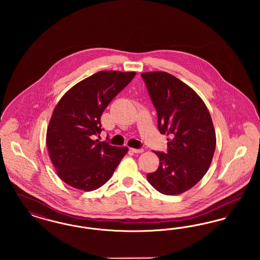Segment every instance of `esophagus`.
I'll return each mask as SVG.
<instances>
[{"mask_svg":"<svg viewBox=\"0 0 260 260\" xmlns=\"http://www.w3.org/2000/svg\"><path fill=\"white\" fill-rule=\"evenodd\" d=\"M131 151H132V152H134V153H142L144 150L142 148H131Z\"/></svg>","mask_w":260,"mask_h":260,"instance_id":"1","label":"esophagus"}]
</instances>
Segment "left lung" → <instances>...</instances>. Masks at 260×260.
Masks as SVG:
<instances>
[{"instance_id": "1", "label": "left lung", "mask_w": 260, "mask_h": 260, "mask_svg": "<svg viewBox=\"0 0 260 260\" xmlns=\"http://www.w3.org/2000/svg\"><path fill=\"white\" fill-rule=\"evenodd\" d=\"M149 96L158 115L161 135H170L167 153L154 151L160 166L147 174L149 183L165 195L192 188L208 172L216 138L204 101L179 79L166 72L143 73Z\"/></svg>"}]
</instances>
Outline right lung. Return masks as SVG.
<instances>
[{
  "instance_id": "1",
  "label": "right lung",
  "mask_w": 260,
  "mask_h": 260,
  "mask_svg": "<svg viewBox=\"0 0 260 260\" xmlns=\"http://www.w3.org/2000/svg\"><path fill=\"white\" fill-rule=\"evenodd\" d=\"M135 76V72L99 71L69 89L54 108L47 146L66 184L92 191L111 178L127 147L112 146L94 137L103 131L102 113Z\"/></svg>"
}]
</instances>
